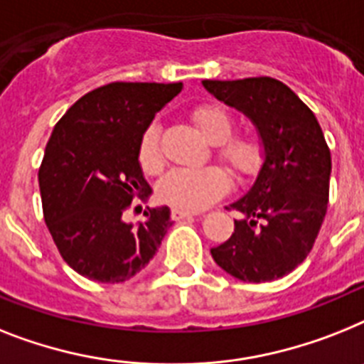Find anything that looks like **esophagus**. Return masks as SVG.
Here are the masks:
<instances>
[{
    "label": "esophagus",
    "instance_id": "1",
    "mask_svg": "<svg viewBox=\"0 0 364 364\" xmlns=\"http://www.w3.org/2000/svg\"><path fill=\"white\" fill-rule=\"evenodd\" d=\"M191 215H197V212H191V210H184V208L171 210V218L173 219H184V218H191Z\"/></svg>",
    "mask_w": 364,
    "mask_h": 364
}]
</instances>
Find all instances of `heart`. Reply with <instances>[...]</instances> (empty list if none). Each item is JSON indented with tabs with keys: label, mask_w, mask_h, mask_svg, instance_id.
I'll use <instances>...</instances> for the list:
<instances>
[{
	"label": "heart",
	"mask_w": 364,
	"mask_h": 364,
	"mask_svg": "<svg viewBox=\"0 0 364 364\" xmlns=\"http://www.w3.org/2000/svg\"><path fill=\"white\" fill-rule=\"evenodd\" d=\"M191 121L214 145V154L234 175H251L262 161V141L249 132H234L236 121L230 111L218 104H200L191 109ZM161 128L150 124L139 143V164L146 173H158L164 167ZM229 188V178L219 167L203 169H173L158 184V195L176 208L200 210Z\"/></svg>",
	"instance_id": "1"
}]
</instances>
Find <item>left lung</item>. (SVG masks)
<instances>
[{
	"instance_id": "obj_1",
	"label": "left lung",
	"mask_w": 364,
	"mask_h": 364,
	"mask_svg": "<svg viewBox=\"0 0 364 364\" xmlns=\"http://www.w3.org/2000/svg\"><path fill=\"white\" fill-rule=\"evenodd\" d=\"M204 89L257 126L264 164L255 184L229 210L234 232L210 249L219 268L268 283L296 269L311 253L329 200L331 152L316 117L283 81L268 76L204 80Z\"/></svg>"
}]
</instances>
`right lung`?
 Instances as JSON below:
<instances>
[{"instance_id": "1", "label": "right lung", "mask_w": 364, "mask_h": 364, "mask_svg": "<svg viewBox=\"0 0 364 364\" xmlns=\"http://www.w3.org/2000/svg\"><path fill=\"white\" fill-rule=\"evenodd\" d=\"M180 91L182 83H107L53 128L38 169L42 212L63 260L83 277L128 281L173 225L167 206L149 208L135 225L124 212L152 191L139 165L141 135Z\"/></svg>"}]
</instances>
